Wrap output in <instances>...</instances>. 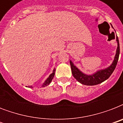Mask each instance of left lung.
Instances as JSON below:
<instances>
[{
    "label": "left lung",
    "mask_w": 123,
    "mask_h": 123,
    "mask_svg": "<svg viewBox=\"0 0 123 123\" xmlns=\"http://www.w3.org/2000/svg\"><path fill=\"white\" fill-rule=\"evenodd\" d=\"M116 41L117 43V47L116 53L115 55L114 59L112 63L111 64V65L109 66V67L106 68L105 69L98 70L96 72L92 75H87L84 73L73 64L71 60H69L72 74L75 79L78 82L84 85L95 86L97 84H101V82H104L107 79H109L116 67L117 63L119 59V56L120 49H119V39L117 37H116Z\"/></svg>",
    "instance_id": "obj_1"
}]
</instances>
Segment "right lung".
<instances>
[{"instance_id":"1","label":"right lung","mask_w":123,"mask_h":123,"mask_svg":"<svg viewBox=\"0 0 123 123\" xmlns=\"http://www.w3.org/2000/svg\"><path fill=\"white\" fill-rule=\"evenodd\" d=\"M55 69L54 68V70H53V71H52V73H51L50 75H49V77L46 79V80L44 82V83L43 84V85L41 86V87H45V86H48L49 84H50V82H52V79H54V75H55ZM27 87V86H26ZM28 87H31V88H32V86H28Z\"/></svg>"}]
</instances>
